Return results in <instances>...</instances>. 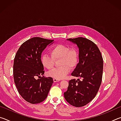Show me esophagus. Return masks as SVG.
I'll return each instance as SVG.
<instances>
[{
	"mask_svg": "<svg viewBox=\"0 0 121 121\" xmlns=\"http://www.w3.org/2000/svg\"><path fill=\"white\" fill-rule=\"evenodd\" d=\"M60 80V79H56V78H53V82H59Z\"/></svg>",
	"mask_w": 121,
	"mask_h": 121,
	"instance_id": "obj_1",
	"label": "esophagus"
}]
</instances>
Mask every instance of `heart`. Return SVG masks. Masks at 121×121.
<instances>
[{"label": "heart", "instance_id": "heart-1", "mask_svg": "<svg viewBox=\"0 0 121 121\" xmlns=\"http://www.w3.org/2000/svg\"><path fill=\"white\" fill-rule=\"evenodd\" d=\"M50 53L52 56L43 54L40 57V62L44 68L51 69L54 67V60L60 59L59 65L60 67L48 72L49 76L54 78H64L70 72V68H74L78 62V53L75 48H70L65 45L57 44L51 48Z\"/></svg>", "mask_w": 121, "mask_h": 121}]
</instances>
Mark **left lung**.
Returning <instances> with one entry per match:
<instances>
[{"mask_svg": "<svg viewBox=\"0 0 121 121\" xmlns=\"http://www.w3.org/2000/svg\"><path fill=\"white\" fill-rule=\"evenodd\" d=\"M77 46L79 62L71 73L78 77L69 81L64 97L71 105L83 107L95 97L101 85L103 72V59L98 46L83 37L67 39Z\"/></svg>", "mask_w": 121, "mask_h": 121, "instance_id": "left-lung-1", "label": "left lung"}]
</instances>
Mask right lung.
<instances>
[{"mask_svg":"<svg viewBox=\"0 0 121 121\" xmlns=\"http://www.w3.org/2000/svg\"><path fill=\"white\" fill-rule=\"evenodd\" d=\"M53 43L54 40L34 37L23 43L16 52L13 65L14 83L20 95L30 104L43 101L53 83L52 77H44L40 62L43 51ZM36 77L39 78L36 79Z\"/></svg>","mask_w":121,"mask_h":121,"instance_id":"obj_1","label":"right lung"}]
</instances>
